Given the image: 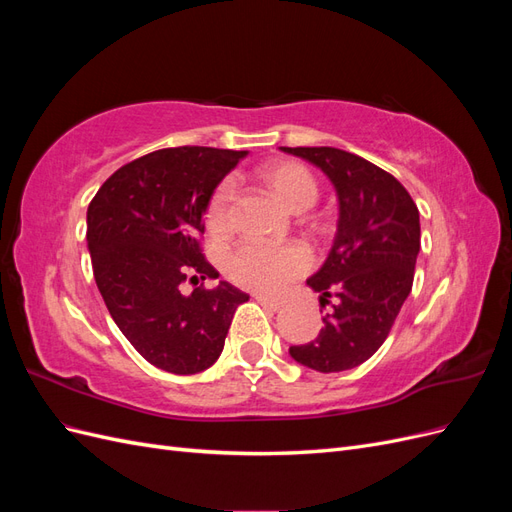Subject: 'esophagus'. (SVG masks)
Masks as SVG:
<instances>
[{"instance_id": "esophagus-1", "label": "esophagus", "mask_w": 512, "mask_h": 512, "mask_svg": "<svg viewBox=\"0 0 512 512\" xmlns=\"http://www.w3.org/2000/svg\"><path fill=\"white\" fill-rule=\"evenodd\" d=\"M256 301H258L262 307H265V309H269V312H280V309L284 307V303H282V301L269 299V297H265V294H258Z\"/></svg>"}]
</instances>
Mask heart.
<instances>
[{
	"label": "heart",
	"instance_id": "1",
	"mask_svg": "<svg viewBox=\"0 0 512 512\" xmlns=\"http://www.w3.org/2000/svg\"><path fill=\"white\" fill-rule=\"evenodd\" d=\"M260 177L273 194L290 209H307L314 205L318 196V183L312 170L301 162L280 160L271 162L260 170ZM232 198H235V183L230 179L222 181L213 190L207 205V226L215 235H224L232 224ZM312 256L301 243L273 245L265 241H243L226 262L228 275L237 284L260 290V292H280L292 280L301 277Z\"/></svg>",
	"mask_w": 512,
	"mask_h": 512
}]
</instances>
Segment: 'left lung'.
Listing matches in <instances>:
<instances>
[{"label":"left lung","mask_w":512,"mask_h":512,"mask_svg":"<svg viewBox=\"0 0 512 512\" xmlns=\"http://www.w3.org/2000/svg\"><path fill=\"white\" fill-rule=\"evenodd\" d=\"M324 170L339 196L331 254L307 280L320 307L335 299L314 342L290 346L297 363L333 374L365 363L389 337L414 282L421 222L391 173L335 147H282Z\"/></svg>","instance_id":"8db88e82"}]
</instances>
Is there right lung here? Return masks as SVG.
Wrapping results in <instances>:
<instances>
[{
  "instance_id": "add662e5",
  "label": "right lung",
  "mask_w": 512,
  "mask_h": 512,
  "mask_svg": "<svg viewBox=\"0 0 512 512\" xmlns=\"http://www.w3.org/2000/svg\"><path fill=\"white\" fill-rule=\"evenodd\" d=\"M245 151L168 147L117 168L87 209V245L102 299L145 361L188 376L222 354L247 294L220 282L203 254L209 198Z\"/></svg>"
}]
</instances>
